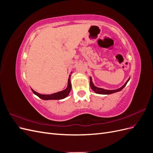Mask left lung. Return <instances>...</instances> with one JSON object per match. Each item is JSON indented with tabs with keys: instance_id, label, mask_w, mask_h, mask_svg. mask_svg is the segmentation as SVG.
<instances>
[{
	"instance_id": "obj_1",
	"label": "left lung",
	"mask_w": 153,
	"mask_h": 153,
	"mask_svg": "<svg viewBox=\"0 0 153 153\" xmlns=\"http://www.w3.org/2000/svg\"><path fill=\"white\" fill-rule=\"evenodd\" d=\"M129 80V78L126 81V82L125 83L124 85H123L121 87H120L119 89H115V90H107V89H103V88H99V87H96V86L94 85L93 83H92L91 77H90V85H91V89H92V90H93V91L96 92V93H97V94H110L114 93V92H117L121 91L123 89V88L126 85L127 83L128 82Z\"/></svg>"
}]
</instances>
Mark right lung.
<instances>
[{"mask_svg":"<svg viewBox=\"0 0 153 153\" xmlns=\"http://www.w3.org/2000/svg\"><path fill=\"white\" fill-rule=\"evenodd\" d=\"M70 77L71 75H69L68 78V87L65 90H63L62 91H60L56 93H53L52 94H41L39 93L34 91L33 89H32V92L34 94L38 96L39 98L44 100H62L65 98L67 97L69 92L71 91V81H70Z\"/></svg>","mask_w":153,"mask_h":153,"instance_id":"1","label":"right lung"}]
</instances>
